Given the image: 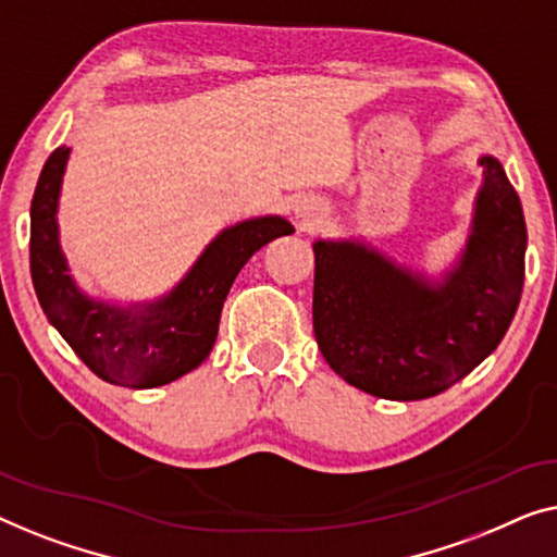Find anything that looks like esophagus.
Returning <instances> with one entry per match:
<instances>
[{
  "instance_id": "esophagus-1",
  "label": "esophagus",
  "mask_w": 557,
  "mask_h": 557,
  "mask_svg": "<svg viewBox=\"0 0 557 557\" xmlns=\"http://www.w3.org/2000/svg\"><path fill=\"white\" fill-rule=\"evenodd\" d=\"M302 222H305V224H312V222H315V216H312L310 211H308V214H302Z\"/></svg>"
}]
</instances>
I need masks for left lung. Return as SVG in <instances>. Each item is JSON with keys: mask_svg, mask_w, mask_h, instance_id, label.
<instances>
[{"mask_svg": "<svg viewBox=\"0 0 557 557\" xmlns=\"http://www.w3.org/2000/svg\"><path fill=\"white\" fill-rule=\"evenodd\" d=\"M480 166L472 234L442 282L360 242L312 245L315 341L350 386L391 401L436 396L505 338L522 295L528 230L503 163L482 156Z\"/></svg>", "mask_w": 557, "mask_h": 557, "instance_id": "obj_1", "label": "left lung"}]
</instances>
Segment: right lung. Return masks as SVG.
Masks as SVG:
<instances>
[{
	"instance_id": "1",
	"label": "right lung",
	"mask_w": 557,
	"mask_h": 557,
	"mask_svg": "<svg viewBox=\"0 0 557 557\" xmlns=\"http://www.w3.org/2000/svg\"><path fill=\"white\" fill-rule=\"evenodd\" d=\"M70 148L45 161L29 207V272L45 315L98 379L125 388H153L189 373L211 354L234 277L268 242L293 234L282 216L230 226L161 300L106 305L83 295L58 242V197Z\"/></svg>"
}]
</instances>
